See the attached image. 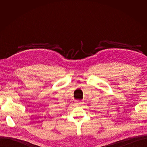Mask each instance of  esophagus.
Wrapping results in <instances>:
<instances>
[{"instance_id":"1","label":"esophagus","mask_w":147,"mask_h":147,"mask_svg":"<svg viewBox=\"0 0 147 147\" xmlns=\"http://www.w3.org/2000/svg\"><path fill=\"white\" fill-rule=\"evenodd\" d=\"M81 104H82V102H81V101H80V102H78V105H80Z\"/></svg>"}]
</instances>
